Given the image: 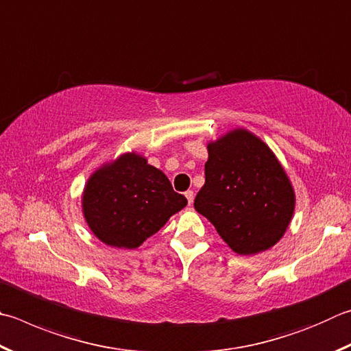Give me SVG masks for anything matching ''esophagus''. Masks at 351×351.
Here are the masks:
<instances>
[{
	"mask_svg": "<svg viewBox=\"0 0 351 351\" xmlns=\"http://www.w3.org/2000/svg\"><path fill=\"white\" fill-rule=\"evenodd\" d=\"M184 195H186V197H187V202H189V206H190V204H193V197H195V193L192 192V190H187V192L184 193Z\"/></svg>",
	"mask_w": 351,
	"mask_h": 351,
	"instance_id": "34e87169",
	"label": "esophagus"
}]
</instances>
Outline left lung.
Listing matches in <instances>:
<instances>
[{
  "label": "left lung",
  "instance_id": "left-lung-1",
  "mask_svg": "<svg viewBox=\"0 0 351 351\" xmlns=\"http://www.w3.org/2000/svg\"><path fill=\"white\" fill-rule=\"evenodd\" d=\"M206 184L195 208L233 252L254 254L282 238L295 210V192L273 152L244 129L210 143Z\"/></svg>",
  "mask_w": 351,
  "mask_h": 351
}]
</instances>
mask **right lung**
<instances>
[{"label":"right lung","instance_id":"obj_1","mask_svg":"<svg viewBox=\"0 0 351 351\" xmlns=\"http://www.w3.org/2000/svg\"><path fill=\"white\" fill-rule=\"evenodd\" d=\"M186 204L169 178L136 154H125L95 171L82 195L90 230L118 248L139 247Z\"/></svg>","mask_w":351,"mask_h":351}]
</instances>
